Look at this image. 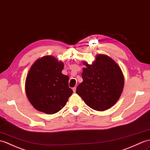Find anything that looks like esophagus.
Returning a JSON list of instances; mask_svg holds the SVG:
<instances>
[{"label": "esophagus", "mask_w": 150, "mask_h": 150, "mask_svg": "<svg viewBox=\"0 0 150 150\" xmlns=\"http://www.w3.org/2000/svg\"><path fill=\"white\" fill-rule=\"evenodd\" d=\"M76 87H74V88H73V89H72L73 91H74V93H75V91H76Z\"/></svg>", "instance_id": "34e87169"}]
</instances>
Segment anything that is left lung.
<instances>
[{
	"instance_id": "obj_1",
	"label": "left lung",
	"mask_w": 150,
	"mask_h": 150,
	"mask_svg": "<svg viewBox=\"0 0 150 150\" xmlns=\"http://www.w3.org/2000/svg\"><path fill=\"white\" fill-rule=\"evenodd\" d=\"M83 79L76 93L91 109L103 111L119 100L124 88V75L120 67L112 58L98 54L91 64L82 61Z\"/></svg>"
}]
</instances>
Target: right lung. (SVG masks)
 Wrapping results in <instances>:
<instances>
[{"instance_id": "right-lung-1", "label": "right lung", "mask_w": 150, "mask_h": 150, "mask_svg": "<svg viewBox=\"0 0 150 150\" xmlns=\"http://www.w3.org/2000/svg\"><path fill=\"white\" fill-rule=\"evenodd\" d=\"M64 63L52 55H45L34 62L28 72L25 93L34 109L48 114L59 112L67 103L73 91L69 77L62 74Z\"/></svg>"}]
</instances>
